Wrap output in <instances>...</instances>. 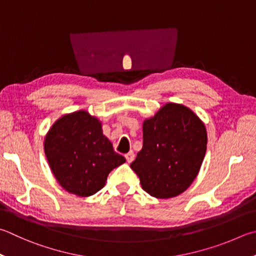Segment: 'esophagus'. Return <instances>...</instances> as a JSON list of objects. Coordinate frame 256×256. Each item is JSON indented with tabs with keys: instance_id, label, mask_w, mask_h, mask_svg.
Returning a JSON list of instances; mask_svg holds the SVG:
<instances>
[{
	"instance_id": "obj_1",
	"label": "esophagus",
	"mask_w": 256,
	"mask_h": 256,
	"mask_svg": "<svg viewBox=\"0 0 256 256\" xmlns=\"http://www.w3.org/2000/svg\"><path fill=\"white\" fill-rule=\"evenodd\" d=\"M134 152L133 151H130L128 153H126V154H125V159H126V161L128 162V164H131V162L134 160Z\"/></svg>"
}]
</instances>
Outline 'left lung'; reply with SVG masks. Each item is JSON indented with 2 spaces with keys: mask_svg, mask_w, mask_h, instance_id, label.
Returning <instances> with one entry per match:
<instances>
[{
  "mask_svg": "<svg viewBox=\"0 0 256 256\" xmlns=\"http://www.w3.org/2000/svg\"><path fill=\"white\" fill-rule=\"evenodd\" d=\"M206 148L202 120L187 106L166 103L143 122V146L131 168L148 194L172 198L196 179Z\"/></svg>",
  "mask_w": 256,
  "mask_h": 256,
  "instance_id": "8db88e82",
  "label": "left lung"
}]
</instances>
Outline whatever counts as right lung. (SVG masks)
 <instances>
[{"label": "right lung", "mask_w": 256, "mask_h": 256, "mask_svg": "<svg viewBox=\"0 0 256 256\" xmlns=\"http://www.w3.org/2000/svg\"><path fill=\"white\" fill-rule=\"evenodd\" d=\"M44 153L59 184L80 197L96 194L125 162L103 134L100 120L82 110L56 120L46 136Z\"/></svg>", "instance_id": "1"}]
</instances>
